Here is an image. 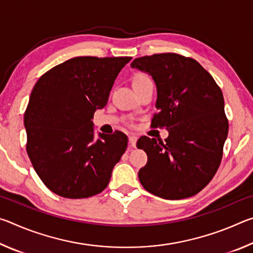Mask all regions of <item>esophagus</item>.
I'll return each mask as SVG.
<instances>
[{
  "instance_id": "obj_1",
  "label": "esophagus",
  "mask_w": 253,
  "mask_h": 253,
  "mask_svg": "<svg viewBox=\"0 0 253 253\" xmlns=\"http://www.w3.org/2000/svg\"><path fill=\"white\" fill-rule=\"evenodd\" d=\"M129 144L131 147H136V143H137V137L136 136H129Z\"/></svg>"
}]
</instances>
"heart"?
<instances>
[{
    "instance_id": "obj_1",
    "label": "heart",
    "mask_w": 253,
    "mask_h": 253,
    "mask_svg": "<svg viewBox=\"0 0 253 253\" xmlns=\"http://www.w3.org/2000/svg\"><path fill=\"white\" fill-rule=\"evenodd\" d=\"M147 79H149L147 76H145V75H138L135 78V81L134 83H137V81H142V80H147Z\"/></svg>"
}]
</instances>
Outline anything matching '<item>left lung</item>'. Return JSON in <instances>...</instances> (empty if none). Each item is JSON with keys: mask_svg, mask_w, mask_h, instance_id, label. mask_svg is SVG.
I'll return each instance as SVG.
<instances>
[{"mask_svg": "<svg viewBox=\"0 0 253 253\" xmlns=\"http://www.w3.org/2000/svg\"><path fill=\"white\" fill-rule=\"evenodd\" d=\"M130 66L155 81L158 113L152 127L169 130L166 143L147 136L137 140L148 157L140 183L166 200L198 194L219 169L229 131L220 87L196 60L177 53L140 57Z\"/></svg>", "mask_w": 253, "mask_h": 253, "instance_id": "obj_1", "label": "left lung"}]
</instances>
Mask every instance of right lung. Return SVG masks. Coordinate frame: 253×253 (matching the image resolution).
I'll return each instance as SVG.
<instances>
[{
	"mask_svg": "<svg viewBox=\"0 0 253 253\" xmlns=\"http://www.w3.org/2000/svg\"><path fill=\"white\" fill-rule=\"evenodd\" d=\"M130 57H76L40 77L24 113L27 152L44 185L62 198L105 190L127 148V136L93 135V114L108 101Z\"/></svg>",
	"mask_w": 253,
	"mask_h": 253,
	"instance_id": "1",
	"label": "right lung"
}]
</instances>
